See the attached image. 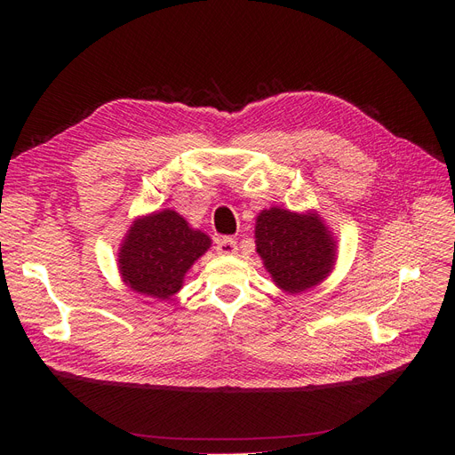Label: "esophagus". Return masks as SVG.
<instances>
[{
    "instance_id": "34e87169",
    "label": "esophagus",
    "mask_w": 455,
    "mask_h": 455,
    "mask_svg": "<svg viewBox=\"0 0 455 455\" xmlns=\"http://www.w3.org/2000/svg\"><path fill=\"white\" fill-rule=\"evenodd\" d=\"M216 252L218 254H224V256H231L237 252V241L231 239V237H224L220 239L216 244Z\"/></svg>"
}]
</instances>
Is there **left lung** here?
<instances>
[{"label":"left lung","instance_id":"1","mask_svg":"<svg viewBox=\"0 0 455 455\" xmlns=\"http://www.w3.org/2000/svg\"><path fill=\"white\" fill-rule=\"evenodd\" d=\"M256 252L273 283L299 294L326 281L338 261V241L316 211L269 206L256 216Z\"/></svg>","mask_w":455,"mask_h":455}]
</instances>
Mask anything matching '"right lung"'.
<instances>
[{
    "label": "right lung",
    "instance_id": "1",
    "mask_svg": "<svg viewBox=\"0 0 455 455\" xmlns=\"http://www.w3.org/2000/svg\"><path fill=\"white\" fill-rule=\"evenodd\" d=\"M211 246L206 233L172 209L139 216L119 244V277L132 292L169 299L180 292L186 273Z\"/></svg>",
    "mask_w": 455,
    "mask_h": 455
}]
</instances>
